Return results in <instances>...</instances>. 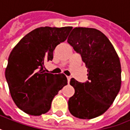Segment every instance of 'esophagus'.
Returning <instances> with one entry per match:
<instances>
[{"instance_id":"esophagus-1","label":"esophagus","mask_w":130,"mask_h":130,"mask_svg":"<svg viewBox=\"0 0 130 130\" xmlns=\"http://www.w3.org/2000/svg\"><path fill=\"white\" fill-rule=\"evenodd\" d=\"M67 80H68V83L70 82V80H71V77L70 76H67Z\"/></svg>"}]
</instances>
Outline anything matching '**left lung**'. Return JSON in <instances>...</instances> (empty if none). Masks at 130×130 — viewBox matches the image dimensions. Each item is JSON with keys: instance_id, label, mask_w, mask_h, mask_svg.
Returning a JSON list of instances; mask_svg holds the SVG:
<instances>
[{"instance_id": "left-lung-1", "label": "left lung", "mask_w": 130, "mask_h": 130, "mask_svg": "<svg viewBox=\"0 0 130 130\" xmlns=\"http://www.w3.org/2000/svg\"><path fill=\"white\" fill-rule=\"evenodd\" d=\"M67 42L81 55L88 79L86 83L71 79L75 94L69 100V110L79 119H94L110 107L120 91L119 58L107 36L95 28H75Z\"/></svg>"}]
</instances>
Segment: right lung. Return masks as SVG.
I'll return each instance as SVG.
<instances>
[{"mask_svg":"<svg viewBox=\"0 0 130 130\" xmlns=\"http://www.w3.org/2000/svg\"><path fill=\"white\" fill-rule=\"evenodd\" d=\"M72 27H40L30 31L10 53L5 76L16 105L25 113L40 116L48 112L54 96L67 85L63 74L46 72L44 63L64 42Z\"/></svg>","mask_w":130,"mask_h":130,"instance_id":"add662e5","label":"right lung"}]
</instances>
